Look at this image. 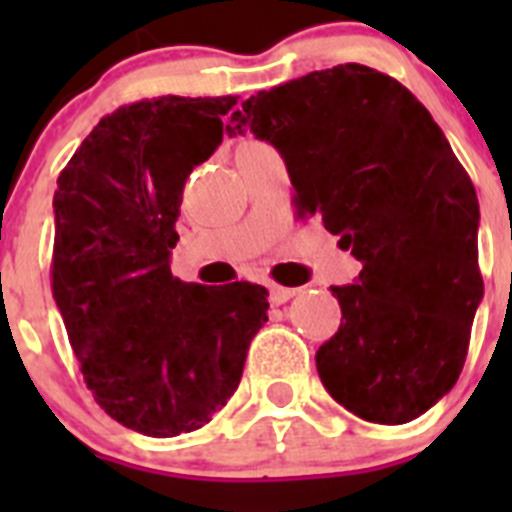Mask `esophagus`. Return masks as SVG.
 <instances>
[{"instance_id": "obj_1", "label": "esophagus", "mask_w": 512, "mask_h": 512, "mask_svg": "<svg viewBox=\"0 0 512 512\" xmlns=\"http://www.w3.org/2000/svg\"><path fill=\"white\" fill-rule=\"evenodd\" d=\"M295 295H297V289L277 287V284H274V287L269 289V300H271V305H284V302L292 300V297H295Z\"/></svg>"}]
</instances>
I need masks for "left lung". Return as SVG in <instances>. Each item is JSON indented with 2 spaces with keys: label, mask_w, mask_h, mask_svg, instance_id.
<instances>
[{
  "label": "left lung",
  "mask_w": 512,
  "mask_h": 512,
  "mask_svg": "<svg viewBox=\"0 0 512 512\" xmlns=\"http://www.w3.org/2000/svg\"><path fill=\"white\" fill-rule=\"evenodd\" d=\"M282 153L300 215H320L361 261L330 287L341 328L315 354L336 402L400 425L464 369L485 284L474 184L431 112L397 79L341 63L259 92L225 125Z\"/></svg>",
  "instance_id": "obj_1"
}]
</instances>
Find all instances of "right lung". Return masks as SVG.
Wrapping results in <instances>:
<instances>
[{
  "label": "right lung",
  "instance_id": "add662e5",
  "mask_svg": "<svg viewBox=\"0 0 512 512\" xmlns=\"http://www.w3.org/2000/svg\"><path fill=\"white\" fill-rule=\"evenodd\" d=\"M235 102L122 104L76 148L53 194V300L97 405L143 436L210 423L269 320L261 284H189L169 266L184 182L220 146Z\"/></svg>",
  "mask_w": 512,
  "mask_h": 512
}]
</instances>
